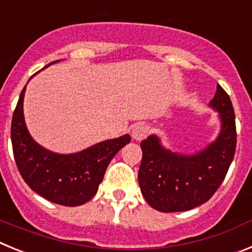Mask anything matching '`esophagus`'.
Listing matches in <instances>:
<instances>
[{
	"instance_id": "obj_1",
	"label": "esophagus",
	"mask_w": 252,
	"mask_h": 252,
	"mask_svg": "<svg viewBox=\"0 0 252 252\" xmlns=\"http://www.w3.org/2000/svg\"><path fill=\"white\" fill-rule=\"evenodd\" d=\"M148 135V126L144 124H137L134 128L131 129V138L137 142L143 140Z\"/></svg>"
}]
</instances>
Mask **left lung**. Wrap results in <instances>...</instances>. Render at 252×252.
Instances as JSON below:
<instances>
[{"instance_id": "1", "label": "left lung", "mask_w": 252, "mask_h": 252, "mask_svg": "<svg viewBox=\"0 0 252 252\" xmlns=\"http://www.w3.org/2000/svg\"><path fill=\"white\" fill-rule=\"evenodd\" d=\"M208 108L217 113L220 130L212 142L193 153L165 148L162 137L142 140L138 172L140 192L160 212H182L207 202L227 173L236 149V124L227 93L217 85Z\"/></svg>"}]
</instances>
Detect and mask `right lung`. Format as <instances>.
<instances>
[{
  "label": "right lung",
  "mask_w": 252,
  "mask_h": 252,
  "mask_svg": "<svg viewBox=\"0 0 252 252\" xmlns=\"http://www.w3.org/2000/svg\"><path fill=\"white\" fill-rule=\"evenodd\" d=\"M25 92L26 87L20 94L11 124L13 156L22 178L33 192L50 202L69 207L87 203L98 192L110 160L130 142V135L103 140L75 153L49 151L40 146L27 129Z\"/></svg>",
  "instance_id": "add662e5"
}]
</instances>
